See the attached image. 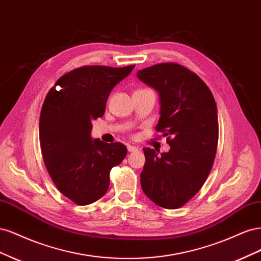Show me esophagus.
Instances as JSON below:
<instances>
[{
	"instance_id": "esophagus-1",
	"label": "esophagus",
	"mask_w": 261,
	"mask_h": 261,
	"mask_svg": "<svg viewBox=\"0 0 261 261\" xmlns=\"http://www.w3.org/2000/svg\"><path fill=\"white\" fill-rule=\"evenodd\" d=\"M127 150L129 152H136L138 148L137 147H134V146H127Z\"/></svg>"
}]
</instances>
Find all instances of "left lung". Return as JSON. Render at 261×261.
<instances>
[{
    "label": "left lung",
    "instance_id": "left-lung-1",
    "mask_svg": "<svg viewBox=\"0 0 261 261\" xmlns=\"http://www.w3.org/2000/svg\"><path fill=\"white\" fill-rule=\"evenodd\" d=\"M159 92L160 118L155 130L167 137L170 151L160 155L144 148L140 184L148 198L165 209L183 207L199 192L215 161L219 123L208 86L177 63H160L137 72Z\"/></svg>",
    "mask_w": 261,
    "mask_h": 261
}]
</instances>
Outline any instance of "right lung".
Masks as SVG:
<instances>
[{
    "mask_svg": "<svg viewBox=\"0 0 261 261\" xmlns=\"http://www.w3.org/2000/svg\"><path fill=\"white\" fill-rule=\"evenodd\" d=\"M134 67L75 68L59 78L43 102L39 137L45 168L59 191L80 206L107 193L110 171L127 154L125 145L92 140L90 132L92 121L105 114L110 92Z\"/></svg>",
    "mask_w": 261,
    "mask_h": 261,
    "instance_id": "1",
    "label": "right lung"
}]
</instances>
